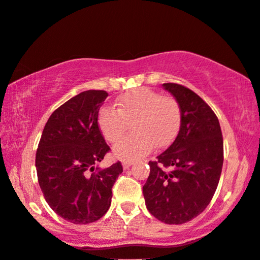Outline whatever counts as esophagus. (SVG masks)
Here are the masks:
<instances>
[{"mask_svg": "<svg viewBox=\"0 0 260 260\" xmlns=\"http://www.w3.org/2000/svg\"><path fill=\"white\" fill-rule=\"evenodd\" d=\"M123 169H129L134 165L133 161H123Z\"/></svg>", "mask_w": 260, "mask_h": 260, "instance_id": "obj_1", "label": "esophagus"}]
</instances>
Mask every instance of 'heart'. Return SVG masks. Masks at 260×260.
Segmentation results:
<instances>
[{"mask_svg":"<svg viewBox=\"0 0 260 260\" xmlns=\"http://www.w3.org/2000/svg\"><path fill=\"white\" fill-rule=\"evenodd\" d=\"M117 107L106 105L98 114V124L104 137L116 143L135 121V134L114 146V154L122 160H137L153 147L169 145L181 126V107L175 98L162 95L147 87L127 92L117 99Z\"/></svg>","mask_w":260,"mask_h":260,"instance_id":"1","label":"heart"}]
</instances>
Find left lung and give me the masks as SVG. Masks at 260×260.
Here are the masks:
<instances>
[{
  "label": "left lung",
  "instance_id": "obj_1",
  "mask_svg": "<svg viewBox=\"0 0 260 260\" xmlns=\"http://www.w3.org/2000/svg\"><path fill=\"white\" fill-rule=\"evenodd\" d=\"M181 107V126L172 145L154 161L143 186L150 213L168 224H182L205 210L218 188L223 139L212 108L190 88L162 84Z\"/></svg>",
  "mask_w": 260,
  "mask_h": 260
}]
</instances>
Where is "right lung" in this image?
Instances as JSON below:
<instances>
[{
	"instance_id": "add662e5",
	"label": "right lung",
	"mask_w": 260,
	"mask_h": 260,
	"mask_svg": "<svg viewBox=\"0 0 260 260\" xmlns=\"http://www.w3.org/2000/svg\"><path fill=\"white\" fill-rule=\"evenodd\" d=\"M107 96L106 91H84L59 106L38 145V182L46 202L75 224L94 222L106 214L114 183L123 172L120 161L106 169L94 168L110 150L98 124Z\"/></svg>"
}]
</instances>
